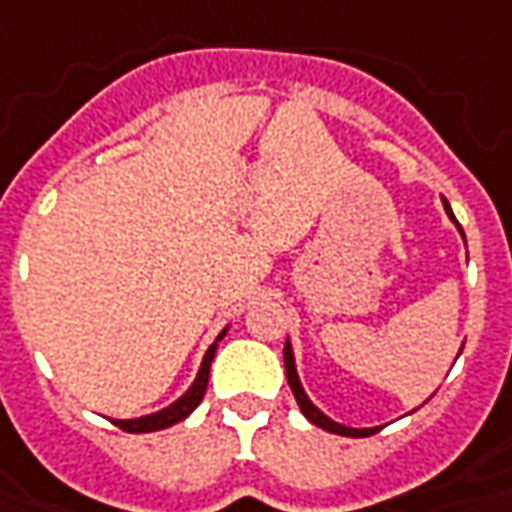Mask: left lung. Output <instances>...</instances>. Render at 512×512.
Returning <instances> with one entry per match:
<instances>
[{"label": "left lung", "mask_w": 512, "mask_h": 512, "mask_svg": "<svg viewBox=\"0 0 512 512\" xmlns=\"http://www.w3.org/2000/svg\"><path fill=\"white\" fill-rule=\"evenodd\" d=\"M443 210H446V216L457 224L455 213H452V207H449L446 199H443ZM457 230H460V224H457ZM460 235H463V230H460ZM463 241H466V238H463ZM460 352H463V349H460ZM282 357H285V374H288V385H291L293 396H296V405H299L302 416H305L310 424H316V427H321V430L327 432H335V435H346V438H368V435H374V432L380 430V427H363V430H357V427H346V424H338V421H332L330 416H324V413L310 402V396H307L305 388H302V380H299V374H296V360H293L291 341H285Z\"/></svg>", "instance_id": "8db88e82"}]
</instances>
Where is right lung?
Masks as SVG:
<instances>
[{
    "label": "right lung",
    "instance_id": "obj_1",
    "mask_svg": "<svg viewBox=\"0 0 512 512\" xmlns=\"http://www.w3.org/2000/svg\"><path fill=\"white\" fill-rule=\"evenodd\" d=\"M230 330V324L219 332V338L210 343V349L205 352L202 357V366L196 371L194 382H191V388L182 393L177 402H171L169 407H163V410H157V413H149V416H141V418H110L116 427H121L124 432H157V430H166L171 424H177L182 418H188L191 413L196 410V405L205 399V391H207V377H210V363H213V357H216V346L219 341L227 335Z\"/></svg>",
    "mask_w": 512,
    "mask_h": 512
}]
</instances>
